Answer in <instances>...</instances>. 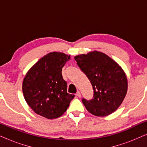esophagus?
Wrapping results in <instances>:
<instances>
[{
  "instance_id": "esophagus-1",
  "label": "esophagus",
  "mask_w": 147,
  "mask_h": 147,
  "mask_svg": "<svg viewBox=\"0 0 147 147\" xmlns=\"http://www.w3.org/2000/svg\"><path fill=\"white\" fill-rule=\"evenodd\" d=\"M76 96H78V97H81V93H80V92H79V91H78L77 92V93H76Z\"/></svg>"
}]
</instances>
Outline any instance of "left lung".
<instances>
[{
  "mask_svg": "<svg viewBox=\"0 0 147 147\" xmlns=\"http://www.w3.org/2000/svg\"><path fill=\"white\" fill-rule=\"evenodd\" d=\"M74 59L94 90L92 99H82L88 111L97 116H106L116 111L128 89L127 78L121 67L109 56L97 51L75 56Z\"/></svg>",
  "mask_w": 147,
  "mask_h": 147,
  "instance_id": "obj_1",
  "label": "left lung"
}]
</instances>
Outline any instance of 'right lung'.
Instances as JSON below:
<instances>
[{"mask_svg":"<svg viewBox=\"0 0 147 147\" xmlns=\"http://www.w3.org/2000/svg\"><path fill=\"white\" fill-rule=\"evenodd\" d=\"M70 55L51 52L41 58L26 74L23 93L30 108L48 119L59 118L65 113L74 94L67 92V82L62 68Z\"/></svg>","mask_w":147,"mask_h":147,"instance_id":"right-lung-1","label":"right lung"}]
</instances>
